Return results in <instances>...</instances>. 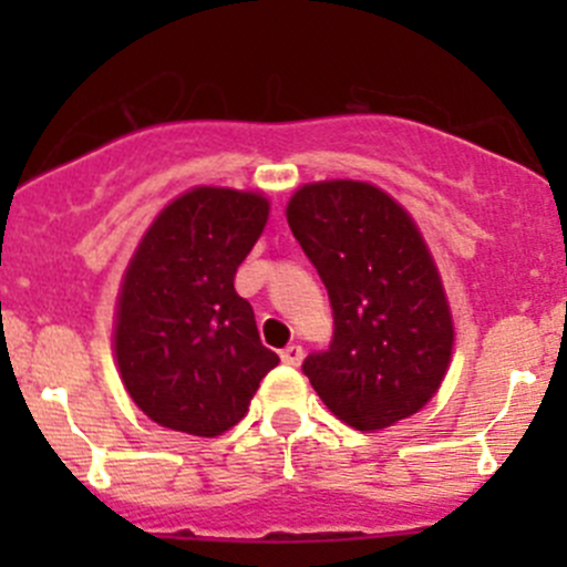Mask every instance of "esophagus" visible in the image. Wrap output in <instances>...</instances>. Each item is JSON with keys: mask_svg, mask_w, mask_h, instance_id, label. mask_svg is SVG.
<instances>
[{"mask_svg": "<svg viewBox=\"0 0 567 567\" xmlns=\"http://www.w3.org/2000/svg\"><path fill=\"white\" fill-rule=\"evenodd\" d=\"M279 357H282V362L290 364V368H299L301 359H305V348H301V346H288L282 353H279Z\"/></svg>", "mask_w": 567, "mask_h": 567, "instance_id": "esophagus-1", "label": "esophagus"}]
</instances>
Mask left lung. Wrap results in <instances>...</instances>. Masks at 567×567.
Returning <instances> with one entry per match:
<instances>
[{
	"mask_svg": "<svg viewBox=\"0 0 567 567\" xmlns=\"http://www.w3.org/2000/svg\"><path fill=\"white\" fill-rule=\"evenodd\" d=\"M285 214L334 310L329 351L305 362L312 390L357 431L409 420L439 392L455 346L447 290L414 216L375 183L340 177L299 186Z\"/></svg>",
	"mask_w": 567,
	"mask_h": 567,
	"instance_id": "left-lung-1",
	"label": "left lung"
}]
</instances>
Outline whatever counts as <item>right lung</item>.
<instances>
[{
    "label": "right lung",
    "mask_w": 567,
    "mask_h": 567,
    "mask_svg": "<svg viewBox=\"0 0 567 567\" xmlns=\"http://www.w3.org/2000/svg\"><path fill=\"white\" fill-rule=\"evenodd\" d=\"M268 210L262 192L194 186L158 210L125 266L114 362L131 400L162 427L221 436L279 364L260 342L251 305L236 293V271Z\"/></svg>",
    "instance_id": "add662e5"
}]
</instances>
